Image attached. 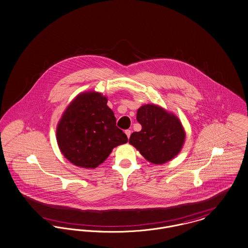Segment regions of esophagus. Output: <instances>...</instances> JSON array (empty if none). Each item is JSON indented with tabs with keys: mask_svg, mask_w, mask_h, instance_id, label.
Instances as JSON below:
<instances>
[{
	"mask_svg": "<svg viewBox=\"0 0 248 248\" xmlns=\"http://www.w3.org/2000/svg\"><path fill=\"white\" fill-rule=\"evenodd\" d=\"M125 133H126L127 137H128V138H130V136H131V133H132V132H131L130 130H127V131H125Z\"/></svg>",
	"mask_w": 248,
	"mask_h": 248,
	"instance_id": "34e87169",
	"label": "esophagus"
}]
</instances>
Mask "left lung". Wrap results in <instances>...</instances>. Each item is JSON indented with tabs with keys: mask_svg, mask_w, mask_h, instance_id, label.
Here are the masks:
<instances>
[{
	"mask_svg": "<svg viewBox=\"0 0 248 248\" xmlns=\"http://www.w3.org/2000/svg\"><path fill=\"white\" fill-rule=\"evenodd\" d=\"M140 132H132L129 143L154 165H163L174 159L185 142L186 132L175 114L157 104H144L137 110Z\"/></svg>",
	"mask_w": 248,
	"mask_h": 248,
	"instance_id": "obj_1",
	"label": "left lung"
}]
</instances>
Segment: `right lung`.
<instances>
[{
    "mask_svg": "<svg viewBox=\"0 0 248 248\" xmlns=\"http://www.w3.org/2000/svg\"><path fill=\"white\" fill-rule=\"evenodd\" d=\"M108 99L97 91L82 92L68 104L56 127L61 153L71 164L96 168L114 148L128 142L116 126Z\"/></svg>",
    "mask_w": 248,
    "mask_h": 248,
    "instance_id": "add662e5",
    "label": "right lung"
}]
</instances>
